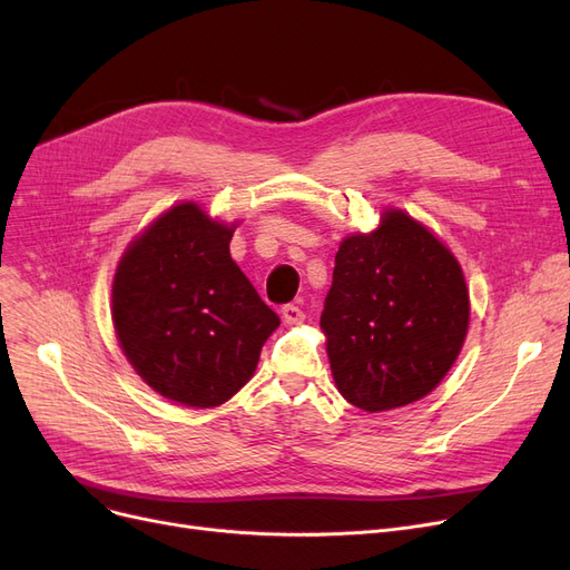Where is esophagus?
I'll return each mask as SVG.
<instances>
[{
    "label": "esophagus",
    "mask_w": 570,
    "mask_h": 570,
    "mask_svg": "<svg viewBox=\"0 0 570 570\" xmlns=\"http://www.w3.org/2000/svg\"><path fill=\"white\" fill-rule=\"evenodd\" d=\"M282 318L286 325H301L305 321V312L295 305H284L282 307Z\"/></svg>",
    "instance_id": "esophagus-1"
}]
</instances>
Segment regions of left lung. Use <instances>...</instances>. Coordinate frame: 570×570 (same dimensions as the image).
I'll return each mask as SVG.
<instances>
[{
    "label": "left lung",
    "mask_w": 570,
    "mask_h": 570,
    "mask_svg": "<svg viewBox=\"0 0 570 570\" xmlns=\"http://www.w3.org/2000/svg\"><path fill=\"white\" fill-rule=\"evenodd\" d=\"M321 331L346 402L379 413L423 400L466 340L462 267L428 226L387 207L379 228L342 239Z\"/></svg>",
    "instance_id": "obj_1"
}]
</instances>
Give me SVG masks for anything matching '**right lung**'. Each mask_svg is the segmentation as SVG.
Segmentation results:
<instances>
[{
	"instance_id": "add662e5",
	"label": "right lung",
	"mask_w": 570,
	"mask_h": 570,
	"mask_svg": "<svg viewBox=\"0 0 570 570\" xmlns=\"http://www.w3.org/2000/svg\"><path fill=\"white\" fill-rule=\"evenodd\" d=\"M235 228L198 203H177L131 239L115 269L117 342L136 374L177 404L228 402L279 327L230 258Z\"/></svg>"
}]
</instances>
